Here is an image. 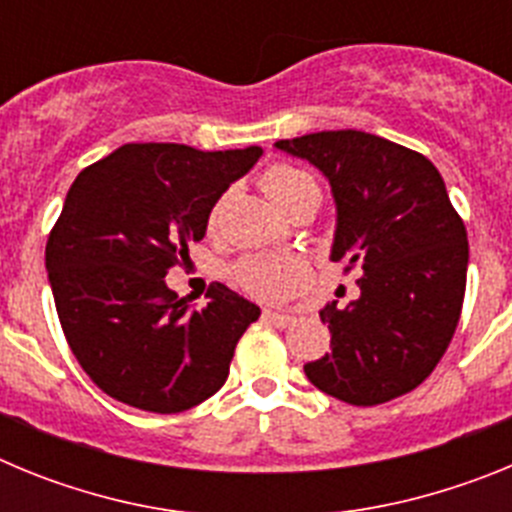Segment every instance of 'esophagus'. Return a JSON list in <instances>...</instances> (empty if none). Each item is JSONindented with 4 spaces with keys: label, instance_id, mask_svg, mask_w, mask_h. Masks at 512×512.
<instances>
[{
    "label": "esophagus",
    "instance_id": "34e87169",
    "mask_svg": "<svg viewBox=\"0 0 512 512\" xmlns=\"http://www.w3.org/2000/svg\"><path fill=\"white\" fill-rule=\"evenodd\" d=\"M264 320L271 325H277V328H289V325L295 323L292 315H287V312H277V310H264Z\"/></svg>",
    "mask_w": 512,
    "mask_h": 512
}]
</instances>
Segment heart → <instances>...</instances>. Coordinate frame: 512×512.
Returning a JSON list of instances; mask_svg holds the SVG:
<instances>
[{
  "label": "heart",
  "instance_id": "b5f03b06",
  "mask_svg": "<svg viewBox=\"0 0 512 512\" xmlns=\"http://www.w3.org/2000/svg\"><path fill=\"white\" fill-rule=\"evenodd\" d=\"M259 187L279 210H289L305 197L320 200V189L315 179L292 164L266 166L259 176ZM233 277L238 287L246 289L248 295L261 297V300H284L305 284L307 266L295 256L259 253V256H246V259L238 261L233 266Z\"/></svg>",
  "mask_w": 512,
  "mask_h": 512
}]
</instances>
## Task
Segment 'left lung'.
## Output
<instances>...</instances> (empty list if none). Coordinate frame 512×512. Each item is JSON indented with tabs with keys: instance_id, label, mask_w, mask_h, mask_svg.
<instances>
[{
	"instance_id": "left-lung-1",
	"label": "left lung",
	"mask_w": 512,
	"mask_h": 512,
	"mask_svg": "<svg viewBox=\"0 0 512 512\" xmlns=\"http://www.w3.org/2000/svg\"><path fill=\"white\" fill-rule=\"evenodd\" d=\"M277 148L328 176L338 205L330 259L364 271L359 300L320 310L330 354L305 364L320 392L372 408L413 392L446 354L467 289L469 241L436 166L361 130H323Z\"/></svg>"
}]
</instances>
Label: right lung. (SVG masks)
I'll list each match as a JSON object with an SVG mask.
<instances>
[{
    "instance_id": "1",
    "label": "right lung",
    "mask_w": 512,
    "mask_h": 512,
    "mask_svg": "<svg viewBox=\"0 0 512 512\" xmlns=\"http://www.w3.org/2000/svg\"><path fill=\"white\" fill-rule=\"evenodd\" d=\"M259 156V146L205 153L128 143L76 176L45 243V269L63 336L104 395L169 415L225 384L261 310L220 282L207 289V307L189 310L164 277Z\"/></svg>"
}]
</instances>
